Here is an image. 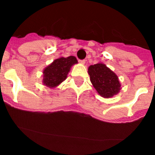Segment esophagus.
Masks as SVG:
<instances>
[{"mask_svg": "<svg viewBox=\"0 0 155 155\" xmlns=\"http://www.w3.org/2000/svg\"><path fill=\"white\" fill-rule=\"evenodd\" d=\"M79 63H80L81 64H85V61H84V60H80V61H79Z\"/></svg>", "mask_w": 155, "mask_h": 155, "instance_id": "esophagus-1", "label": "esophagus"}]
</instances>
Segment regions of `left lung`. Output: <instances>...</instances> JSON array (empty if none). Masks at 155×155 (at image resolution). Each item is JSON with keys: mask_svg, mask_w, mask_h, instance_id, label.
I'll return each mask as SVG.
<instances>
[{"mask_svg": "<svg viewBox=\"0 0 155 155\" xmlns=\"http://www.w3.org/2000/svg\"><path fill=\"white\" fill-rule=\"evenodd\" d=\"M90 81L97 92L103 98L116 95L121 89L118 77L102 63L91 65L88 68Z\"/></svg>", "mask_w": 155, "mask_h": 155, "instance_id": "1", "label": "left lung"}]
</instances>
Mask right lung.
Here are the masks:
<instances>
[{
	"instance_id": "1",
	"label": "right lung",
	"mask_w": 155,
	"mask_h": 155,
	"mask_svg": "<svg viewBox=\"0 0 155 155\" xmlns=\"http://www.w3.org/2000/svg\"><path fill=\"white\" fill-rule=\"evenodd\" d=\"M78 61L75 57H60L43 70L42 83L49 87H56L61 84L68 77L71 68L77 64Z\"/></svg>"
}]
</instances>
